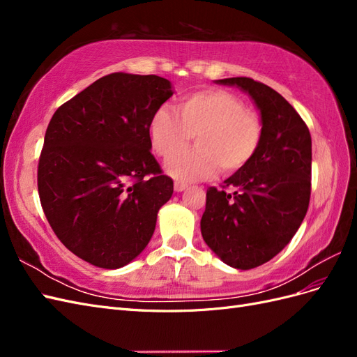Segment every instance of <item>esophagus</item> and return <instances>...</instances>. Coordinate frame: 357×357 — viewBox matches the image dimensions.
Returning a JSON list of instances; mask_svg holds the SVG:
<instances>
[{
	"mask_svg": "<svg viewBox=\"0 0 357 357\" xmlns=\"http://www.w3.org/2000/svg\"><path fill=\"white\" fill-rule=\"evenodd\" d=\"M174 189H176V192H183L185 189H188V183L176 180L174 181Z\"/></svg>",
	"mask_w": 357,
	"mask_h": 357,
	"instance_id": "obj_1",
	"label": "esophagus"
}]
</instances>
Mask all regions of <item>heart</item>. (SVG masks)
<instances>
[{
  "label": "heart",
  "instance_id": "heart-1",
  "mask_svg": "<svg viewBox=\"0 0 357 357\" xmlns=\"http://www.w3.org/2000/svg\"><path fill=\"white\" fill-rule=\"evenodd\" d=\"M195 135L199 147L179 154ZM149 135L171 176L193 181L220 171L234 174L256 155L262 139L259 117L245 110L244 102L223 89H205L183 96L174 112L158 109L149 122Z\"/></svg>",
  "mask_w": 357,
  "mask_h": 357
}]
</instances>
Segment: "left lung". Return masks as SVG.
Here are the masks:
<instances>
[{
	"label": "left lung",
	"instance_id": "8db88e82",
	"mask_svg": "<svg viewBox=\"0 0 357 357\" xmlns=\"http://www.w3.org/2000/svg\"><path fill=\"white\" fill-rule=\"evenodd\" d=\"M250 95L261 113L262 139L253 159L210 188L201 219L204 241L236 269H252L278 255L304 220L311 195V135L282 95L248 77L215 80Z\"/></svg>",
	"mask_w": 357,
	"mask_h": 357
}]
</instances>
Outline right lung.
Masks as SVG:
<instances>
[{"instance_id":"add662e5","label":"right lung","mask_w":357,"mask_h":357,"mask_svg":"<svg viewBox=\"0 0 357 357\" xmlns=\"http://www.w3.org/2000/svg\"><path fill=\"white\" fill-rule=\"evenodd\" d=\"M172 93L159 75L113 73L50 119L38 195L53 232L83 261L122 268L152 238L174 183L150 153L149 122Z\"/></svg>"}]
</instances>
